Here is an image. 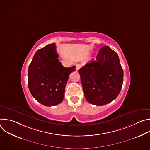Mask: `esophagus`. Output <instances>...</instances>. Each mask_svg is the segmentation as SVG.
I'll list each match as a JSON object with an SVG mask.
<instances>
[{
	"mask_svg": "<svg viewBox=\"0 0 150 150\" xmlns=\"http://www.w3.org/2000/svg\"><path fill=\"white\" fill-rule=\"evenodd\" d=\"M81 68V65H80V64H77V65H76V71H78Z\"/></svg>",
	"mask_w": 150,
	"mask_h": 150,
	"instance_id": "34e87169",
	"label": "esophagus"
}]
</instances>
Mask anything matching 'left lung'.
Instances as JSON below:
<instances>
[{"instance_id": "left-lung-1", "label": "left lung", "mask_w": 150, "mask_h": 150, "mask_svg": "<svg viewBox=\"0 0 150 150\" xmlns=\"http://www.w3.org/2000/svg\"><path fill=\"white\" fill-rule=\"evenodd\" d=\"M85 97L91 104L103 105L118 96L123 71L117 54L109 46L103 47L96 60L85 64L78 71Z\"/></svg>"}]
</instances>
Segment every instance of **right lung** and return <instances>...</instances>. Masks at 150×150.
Masks as SVG:
<instances>
[{"label":"right lung","mask_w":150,"mask_h":150,"mask_svg":"<svg viewBox=\"0 0 150 150\" xmlns=\"http://www.w3.org/2000/svg\"><path fill=\"white\" fill-rule=\"evenodd\" d=\"M54 43L38 50L29 65L28 85L33 97L46 106L56 105L64 98L65 87L75 66L64 67Z\"/></svg>","instance_id":"1"}]
</instances>
